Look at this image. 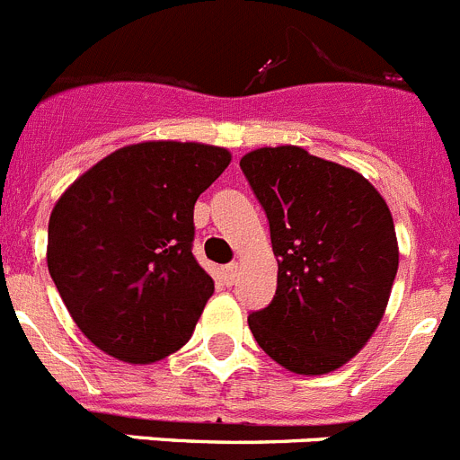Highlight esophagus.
Instances as JSON below:
<instances>
[{"mask_svg": "<svg viewBox=\"0 0 460 460\" xmlns=\"http://www.w3.org/2000/svg\"><path fill=\"white\" fill-rule=\"evenodd\" d=\"M222 275H225L226 284H234L235 275H238V263H229V266H225V270H222Z\"/></svg>", "mask_w": 460, "mask_h": 460, "instance_id": "obj_1", "label": "esophagus"}]
</instances>
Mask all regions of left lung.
<instances>
[{"instance_id": "obj_1", "label": "left lung", "mask_w": 460, "mask_h": 460, "mask_svg": "<svg viewBox=\"0 0 460 460\" xmlns=\"http://www.w3.org/2000/svg\"><path fill=\"white\" fill-rule=\"evenodd\" d=\"M270 222L277 291L247 323L284 369L323 376L364 349L399 270L392 213L355 169L300 146H266L240 160Z\"/></svg>"}]
</instances>
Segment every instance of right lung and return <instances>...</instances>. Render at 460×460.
Wrapping results in <instances>:
<instances>
[{
	"label": "right lung",
	"mask_w": 460,
	"mask_h": 460,
	"mask_svg": "<svg viewBox=\"0 0 460 460\" xmlns=\"http://www.w3.org/2000/svg\"><path fill=\"white\" fill-rule=\"evenodd\" d=\"M229 163L210 144H130L61 194L48 270L93 346L151 364L188 343L215 291L192 254L194 204Z\"/></svg>",
	"instance_id": "1"
}]
</instances>
